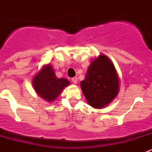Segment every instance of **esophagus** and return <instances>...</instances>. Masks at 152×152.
<instances>
[{"label":"esophagus","mask_w":152,"mask_h":152,"mask_svg":"<svg viewBox=\"0 0 152 152\" xmlns=\"http://www.w3.org/2000/svg\"><path fill=\"white\" fill-rule=\"evenodd\" d=\"M72 81L74 83V84H77V77H75L72 79Z\"/></svg>","instance_id":"1"}]
</instances>
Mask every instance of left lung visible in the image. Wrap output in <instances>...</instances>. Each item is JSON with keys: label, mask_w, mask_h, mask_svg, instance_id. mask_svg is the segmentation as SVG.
I'll return each instance as SVG.
<instances>
[{"label": "left lung", "mask_w": 152, "mask_h": 152, "mask_svg": "<svg viewBox=\"0 0 152 152\" xmlns=\"http://www.w3.org/2000/svg\"><path fill=\"white\" fill-rule=\"evenodd\" d=\"M80 87L90 105L103 108L116 97L119 92V77L114 64L100 55L90 64Z\"/></svg>", "instance_id": "1"}]
</instances>
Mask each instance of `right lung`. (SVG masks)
I'll use <instances>...</instances> for the list:
<instances>
[{
	"label": "right lung",
	"mask_w": 152,
	"mask_h": 152,
	"mask_svg": "<svg viewBox=\"0 0 152 152\" xmlns=\"http://www.w3.org/2000/svg\"><path fill=\"white\" fill-rule=\"evenodd\" d=\"M70 82L66 78H58L49 64L44 67L35 76L33 85L36 93L45 100L52 102L61 94Z\"/></svg>",
	"instance_id": "right-lung-1"
}]
</instances>
